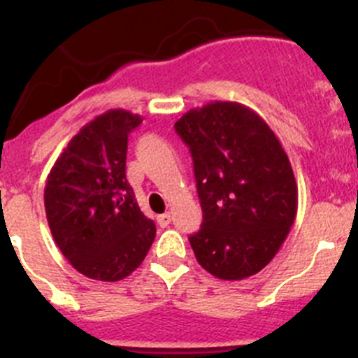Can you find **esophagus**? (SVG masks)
Returning a JSON list of instances; mask_svg holds the SVG:
<instances>
[{"mask_svg":"<svg viewBox=\"0 0 358 358\" xmlns=\"http://www.w3.org/2000/svg\"><path fill=\"white\" fill-rule=\"evenodd\" d=\"M157 223L161 227H168L171 223V215L169 213H162V215L157 216Z\"/></svg>","mask_w":358,"mask_h":358,"instance_id":"obj_1","label":"esophagus"}]
</instances>
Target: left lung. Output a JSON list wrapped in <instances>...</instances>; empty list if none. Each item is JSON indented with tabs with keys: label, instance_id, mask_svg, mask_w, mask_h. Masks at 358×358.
<instances>
[{
	"label": "left lung",
	"instance_id": "8db88e82",
	"mask_svg": "<svg viewBox=\"0 0 358 358\" xmlns=\"http://www.w3.org/2000/svg\"><path fill=\"white\" fill-rule=\"evenodd\" d=\"M190 147L202 225L189 237L206 272L243 280L265 268L286 241L298 183L265 119L239 102L215 100L175 122Z\"/></svg>",
	"mask_w": 358,
	"mask_h": 358
}]
</instances>
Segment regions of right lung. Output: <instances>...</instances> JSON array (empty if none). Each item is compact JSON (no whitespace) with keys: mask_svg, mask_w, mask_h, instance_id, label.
Returning a JSON list of instances; mask_svg holds the SVG:
<instances>
[{"mask_svg":"<svg viewBox=\"0 0 358 358\" xmlns=\"http://www.w3.org/2000/svg\"><path fill=\"white\" fill-rule=\"evenodd\" d=\"M142 115L110 109L83 126L50 169L45 209L62 255L83 275L115 282L142 265L156 223L126 180L128 135Z\"/></svg>","mask_w":358,"mask_h":358,"instance_id":"add662e5","label":"right lung"}]
</instances>
